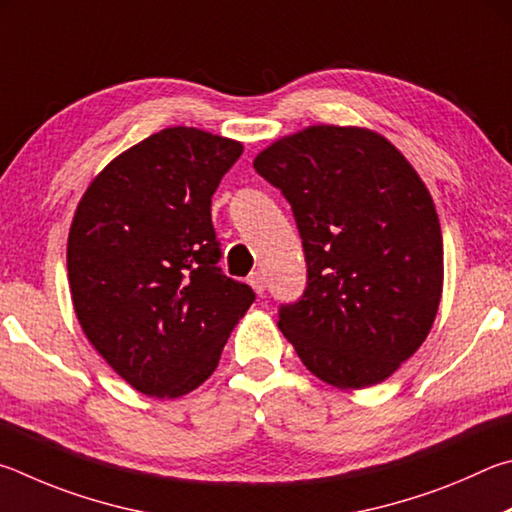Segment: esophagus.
<instances>
[{
  "mask_svg": "<svg viewBox=\"0 0 512 512\" xmlns=\"http://www.w3.org/2000/svg\"><path fill=\"white\" fill-rule=\"evenodd\" d=\"M249 285H251V290H254L256 294H263L265 292V279H263V274L261 272H254L249 276Z\"/></svg>",
  "mask_w": 512,
  "mask_h": 512,
  "instance_id": "obj_1",
  "label": "esophagus"
}]
</instances>
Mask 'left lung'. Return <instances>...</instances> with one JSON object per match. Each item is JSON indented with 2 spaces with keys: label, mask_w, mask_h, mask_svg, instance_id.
<instances>
[{
  "label": "left lung",
  "mask_w": 512,
  "mask_h": 512,
  "mask_svg": "<svg viewBox=\"0 0 512 512\" xmlns=\"http://www.w3.org/2000/svg\"><path fill=\"white\" fill-rule=\"evenodd\" d=\"M254 168L292 204L308 263L281 333L321 382L387 380L423 346L443 294L425 182L387 137L357 125H308L258 152Z\"/></svg>",
  "instance_id": "1"
}]
</instances>
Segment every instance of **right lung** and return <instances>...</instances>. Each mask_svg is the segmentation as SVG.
<instances>
[{
  "label": "right lung",
  "mask_w": 512,
  "mask_h": 512,
  "mask_svg": "<svg viewBox=\"0 0 512 512\" xmlns=\"http://www.w3.org/2000/svg\"><path fill=\"white\" fill-rule=\"evenodd\" d=\"M240 155V141L175 125L114 157L76 206L67 274L78 324L146 396L200 387L254 303L220 272L211 224V197Z\"/></svg>",
  "instance_id": "add662e5"
}]
</instances>
